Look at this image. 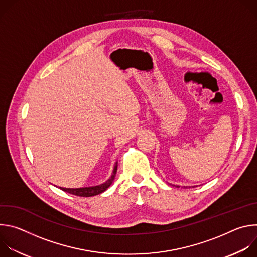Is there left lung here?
Wrapping results in <instances>:
<instances>
[{"instance_id":"obj_1","label":"left lung","mask_w":257,"mask_h":257,"mask_svg":"<svg viewBox=\"0 0 257 257\" xmlns=\"http://www.w3.org/2000/svg\"><path fill=\"white\" fill-rule=\"evenodd\" d=\"M177 187H179V186H177Z\"/></svg>"}]
</instances>
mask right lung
Masks as SVG:
<instances>
[{
    "label": "right lung",
    "instance_id": "right-lung-1",
    "mask_svg": "<svg viewBox=\"0 0 257 257\" xmlns=\"http://www.w3.org/2000/svg\"><path fill=\"white\" fill-rule=\"evenodd\" d=\"M117 170H118V162L115 164L114 170H113V174L112 176L109 177L108 180H106L103 184L97 185V186H92V187H83V188H63V187H59L60 189H62L63 191L76 195V196H80V197H90V196H94L97 194L102 193L103 191H105L111 184L113 183L116 174H117Z\"/></svg>",
    "mask_w": 257,
    "mask_h": 257
}]
</instances>
